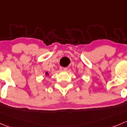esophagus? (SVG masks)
<instances>
[{"mask_svg": "<svg viewBox=\"0 0 127 127\" xmlns=\"http://www.w3.org/2000/svg\"><path fill=\"white\" fill-rule=\"evenodd\" d=\"M67 69L68 68L66 67H62V66H61V67H60V70H61V71H66Z\"/></svg>", "mask_w": 127, "mask_h": 127, "instance_id": "1", "label": "esophagus"}]
</instances>
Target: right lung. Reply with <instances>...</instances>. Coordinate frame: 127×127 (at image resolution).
Listing matches in <instances>:
<instances>
[{
    "instance_id": "obj_1",
    "label": "right lung",
    "mask_w": 127,
    "mask_h": 127,
    "mask_svg": "<svg viewBox=\"0 0 127 127\" xmlns=\"http://www.w3.org/2000/svg\"><path fill=\"white\" fill-rule=\"evenodd\" d=\"M46 74H48V73H46Z\"/></svg>"
}]
</instances>
